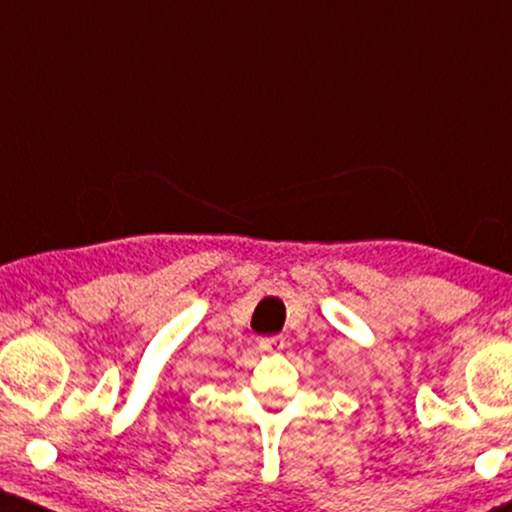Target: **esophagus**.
<instances>
[{
  "label": "esophagus",
  "mask_w": 512,
  "mask_h": 512,
  "mask_svg": "<svg viewBox=\"0 0 512 512\" xmlns=\"http://www.w3.org/2000/svg\"><path fill=\"white\" fill-rule=\"evenodd\" d=\"M258 349H261V352H279V349H284V338H282V335L261 338V340H258Z\"/></svg>",
  "instance_id": "34e87169"
}]
</instances>
